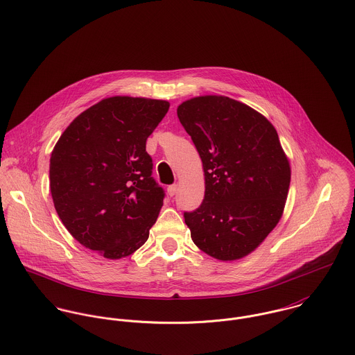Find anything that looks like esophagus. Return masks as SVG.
I'll use <instances>...</instances> for the list:
<instances>
[{
	"label": "esophagus",
	"instance_id": "esophagus-1",
	"mask_svg": "<svg viewBox=\"0 0 355 355\" xmlns=\"http://www.w3.org/2000/svg\"><path fill=\"white\" fill-rule=\"evenodd\" d=\"M166 191H168V196H169V197H173V196L176 194V191H178V184L169 186V187L166 189Z\"/></svg>",
	"mask_w": 355,
	"mask_h": 355
}]
</instances>
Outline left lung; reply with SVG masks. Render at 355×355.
<instances>
[{
	"label": "left lung",
	"mask_w": 355,
	"mask_h": 355,
	"mask_svg": "<svg viewBox=\"0 0 355 355\" xmlns=\"http://www.w3.org/2000/svg\"><path fill=\"white\" fill-rule=\"evenodd\" d=\"M178 117L202 161L205 197L184 213L203 253L235 261L265 241L283 216L291 166L276 128L259 112L225 96L182 102Z\"/></svg>",
	"instance_id": "1"
}]
</instances>
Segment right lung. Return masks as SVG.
I'll return each mask as SVG.
<instances>
[{
  "mask_svg": "<svg viewBox=\"0 0 355 355\" xmlns=\"http://www.w3.org/2000/svg\"><path fill=\"white\" fill-rule=\"evenodd\" d=\"M168 109L164 100L103 98L72 120L51 152L58 217L80 245L107 259L135 253L162 207L146 141Z\"/></svg>",
  "mask_w": 355,
  "mask_h": 355,
  "instance_id": "add662e5",
  "label": "right lung"
}]
</instances>
